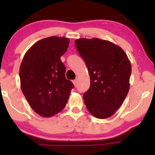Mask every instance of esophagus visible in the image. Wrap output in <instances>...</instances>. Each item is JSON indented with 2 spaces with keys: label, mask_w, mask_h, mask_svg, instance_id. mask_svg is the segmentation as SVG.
Segmentation results:
<instances>
[{
  "label": "esophagus",
  "mask_w": 155,
  "mask_h": 155,
  "mask_svg": "<svg viewBox=\"0 0 155 155\" xmlns=\"http://www.w3.org/2000/svg\"><path fill=\"white\" fill-rule=\"evenodd\" d=\"M77 79H75V80H73V83H74V86H76V85H77Z\"/></svg>",
  "instance_id": "1"
}]
</instances>
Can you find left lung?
<instances>
[{"instance_id":"8db88e82","label":"left lung","mask_w":155,"mask_h":155,"mask_svg":"<svg viewBox=\"0 0 155 155\" xmlns=\"http://www.w3.org/2000/svg\"><path fill=\"white\" fill-rule=\"evenodd\" d=\"M75 46L90 78V87L83 95L86 107L96 118H108L128 93L130 62L122 48L108 41L79 38Z\"/></svg>"}]
</instances>
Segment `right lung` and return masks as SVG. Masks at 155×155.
Listing matches in <instances>:
<instances>
[{"label":"right lung","instance_id":"add662e5","mask_svg":"<svg viewBox=\"0 0 155 155\" xmlns=\"http://www.w3.org/2000/svg\"><path fill=\"white\" fill-rule=\"evenodd\" d=\"M69 41L65 37L41 39L27 51L21 63V90L32 109L41 117L61 111L74 87L65 78V67L60 60Z\"/></svg>","mask_w":155,"mask_h":155}]
</instances>
